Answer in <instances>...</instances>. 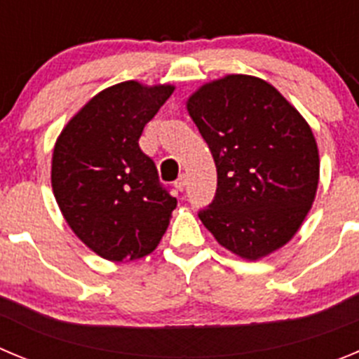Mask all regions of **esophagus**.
I'll return each instance as SVG.
<instances>
[{
  "label": "esophagus",
  "instance_id": "esophagus-1",
  "mask_svg": "<svg viewBox=\"0 0 359 359\" xmlns=\"http://www.w3.org/2000/svg\"><path fill=\"white\" fill-rule=\"evenodd\" d=\"M186 184H187V177H186V173H182V175H180L179 179H177L175 187H177V189H179V191H184V187H186Z\"/></svg>",
  "mask_w": 359,
  "mask_h": 359
}]
</instances>
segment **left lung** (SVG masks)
Returning <instances> with one entry per match:
<instances>
[{
  "label": "left lung",
  "mask_w": 359,
  "mask_h": 359,
  "mask_svg": "<svg viewBox=\"0 0 359 359\" xmlns=\"http://www.w3.org/2000/svg\"><path fill=\"white\" fill-rule=\"evenodd\" d=\"M187 111L216 164V193L198 218L222 247L256 261L288 243L318 186V148L306 119L264 80L205 83Z\"/></svg>",
  "instance_id": "obj_1"
}]
</instances>
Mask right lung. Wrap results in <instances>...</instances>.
<instances>
[{"mask_svg":"<svg viewBox=\"0 0 359 359\" xmlns=\"http://www.w3.org/2000/svg\"><path fill=\"white\" fill-rule=\"evenodd\" d=\"M173 86L121 82L96 95L59 135L51 186L67 225L109 261L156 250L177 198L141 150L144 125L172 96Z\"/></svg>","mask_w":359,"mask_h":359,"instance_id":"obj_1","label":"right lung"}]
</instances>
